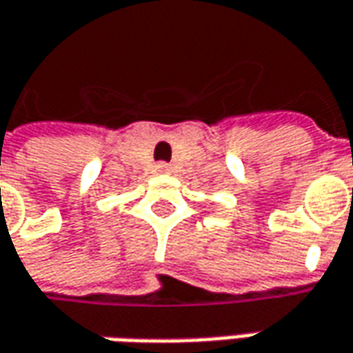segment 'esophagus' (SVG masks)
<instances>
[{"mask_svg":"<svg viewBox=\"0 0 353 353\" xmlns=\"http://www.w3.org/2000/svg\"><path fill=\"white\" fill-rule=\"evenodd\" d=\"M169 163H159V165H157V170H159V172H169Z\"/></svg>","mask_w":353,"mask_h":353,"instance_id":"esophagus-1","label":"esophagus"}]
</instances>
